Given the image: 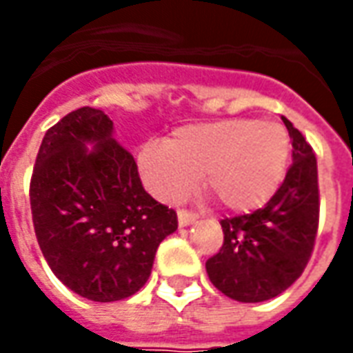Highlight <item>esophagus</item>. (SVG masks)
<instances>
[{
  "instance_id": "1",
  "label": "esophagus",
  "mask_w": 353,
  "mask_h": 353,
  "mask_svg": "<svg viewBox=\"0 0 353 353\" xmlns=\"http://www.w3.org/2000/svg\"><path fill=\"white\" fill-rule=\"evenodd\" d=\"M196 219H199V215L192 214V212H187V210H179V212H177L179 227H189V225H192Z\"/></svg>"
}]
</instances>
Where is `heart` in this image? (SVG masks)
Instances as JSON below:
<instances>
[{
	"mask_svg": "<svg viewBox=\"0 0 353 353\" xmlns=\"http://www.w3.org/2000/svg\"><path fill=\"white\" fill-rule=\"evenodd\" d=\"M289 159V136L272 121L227 119L181 126L139 149L136 162L145 189L159 200H176L196 174L232 212H245L272 196Z\"/></svg>",
	"mask_w": 353,
	"mask_h": 353,
	"instance_id": "obj_1",
	"label": "heart"
}]
</instances>
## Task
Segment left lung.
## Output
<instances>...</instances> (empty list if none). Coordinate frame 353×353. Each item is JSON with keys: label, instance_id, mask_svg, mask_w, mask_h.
Listing matches in <instances>:
<instances>
[{"label": "left lung", "instance_id": "1", "mask_svg": "<svg viewBox=\"0 0 353 353\" xmlns=\"http://www.w3.org/2000/svg\"><path fill=\"white\" fill-rule=\"evenodd\" d=\"M293 164L280 189L253 214L223 219V245L206 261L210 281L240 303H263L293 283L308 265L319 219L318 162L310 143L281 117Z\"/></svg>", "mask_w": 353, "mask_h": 353}]
</instances>
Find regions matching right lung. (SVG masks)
<instances>
[{"instance_id":"obj_1","label":"right lung","mask_w":353,"mask_h":353,"mask_svg":"<svg viewBox=\"0 0 353 353\" xmlns=\"http://www.w3.org/2000/svg\"><path fill=\"white\" fill-rule=\"evenodd\" d=\"M43 257L65 288L94 303L134 295L177 229L174 210L147 194L113 121L75 109L47 130L30 183Z\"/></svg>"}]
</instances>
